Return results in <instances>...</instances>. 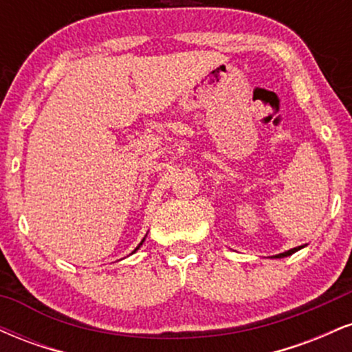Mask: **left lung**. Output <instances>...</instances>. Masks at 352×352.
<instances>
[{"label": "left lung", "instance_id": "8db88e82", "mask_svg": "<svg viewBox=\"0 0 352 352\" xmlns=\"http://www.w3.org/2000/svg\"><path fill=\"white\" fill-rule=\"evenodd\" d=\"M306 245H301V246H296V248H292V250H288V252H285V253H280V254H274V256H272V258H285V256H289V254H293V253H296L298 250H301V248H305Z\"/></svg>", "mask_w": 352, "mask_h": 352}]
</instances>
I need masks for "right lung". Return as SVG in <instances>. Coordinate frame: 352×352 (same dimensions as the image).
Masks as SVG:
<instances>
[{
    "instance_id": "obj_1",
    "label": "right lung",
    "mask_w": 352,
    "mask_h": 352,
    "mask_svg": "<svg viewBox=\"0 0 352 352\" xmlns=\"http://www.w3.org/2000/svg\"><path fill=\"white\" fill-rule=\"evenodd\" d=\"M145 236H147V235H145ZM145 236L142 238V241H140V243H139V245H137V248H135V250H134V252H132V253H135V252H137V250H139V248H140V246H142V243H144V241H145ZM132 253H131V254H132Z\"/></svg>"
}]
</instances>
